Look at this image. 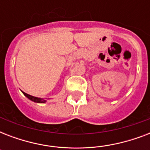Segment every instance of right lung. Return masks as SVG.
Segmentation results:
<instances>
[{
    "label": "right lung",
    "instance_id": "obj_1",
    "mask_svg": "<svg viewBox=\"0 0 150 150\" xmlns=\"http://www.w3.org/2000/svg\"><path fill=\"white\" fill-rule=\"evenodd\" d=\"M22 93H23V94H24L25 96H26V97H28L29 100H33V101H34V102H36V103H45L46 102V100H43V99L38 98V97H35V96H31V95H29V94L25 93H24V92H22Z\"/></svg>",
    "mask_w": 150,
    "mask_h": 150
}]
</instances>
